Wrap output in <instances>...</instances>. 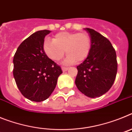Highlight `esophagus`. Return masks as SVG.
Segmentation results:
<instances>
[{
	"label": "esophagus",
	"mask_w": 132,
	"mask_h": 132,
	"mask_svg": "<svg viewBox=\"0 0 132 132\" xmlns=\"http://www.w3.org/2000/svg\"><path fill=\"white\" fill-rule=\"evenodd\" d=\"M68 67H61V69H62V71L63 72H65V71H67V70H68Z\"/></svg>",
	"instance_id": "esophagus-1"
}]
</instances>
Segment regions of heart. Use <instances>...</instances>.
Returning <instances> with one entry per match:
<instances>
[{
	"instance_id": "b5f03b06",
	"label": "heart",
	"mask_w": 132,
	"mask_h": 132,
	"mask_svg": "<svg viewBox=\"0 0 132 132\" xmlns=\"http://www.w3.org/2000/svg\"><path fill=\"white\" fill-rule=\"evenodd\" d=\"M43 49L46 55L52 60L57 61L65 53V64H73L83 61L89 55L91 49V39L87 33L59 32L55 35L53 40L46 39Z\"/></svg>"
}]
</instances>
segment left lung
I'll return each instance as SVG.
<instances>
[{
  "instance_id": "obj_1",
  "label": "left lung",
  "mask_w": 132,
  "mask_h": 132,
  "mask_svg": "<svg viewBox=\"0 0 132 132\" xmlns=\"http://www.w3.org/2000/svg\"><path fill=\"white\" fill-rule=\"evenodd\" d=\"M91 39L87 59L77 68L75 85L85 96L96 98L111 88L117 73L116 51L107 38L90 28H85Z\"/></svg>"
}]
</instances>
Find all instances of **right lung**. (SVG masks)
Listing matches in <instances>:
<instances>
[{"mask_svg": "<svg viewBox=\"0 0 132 132\" xmlns=\"http://www.w3.org/2000/svg\"><path fill=\"white\" fill-rule=\"evenodd\" d=\"M47 30L32 34L19 45L13 59V75L25 98L42 102L50 97L62 73L61 69L46 55L43 49Z\"/></svg>", "mask_w": 132, "mask_h": 132, "instance_id": "obj_1", "label": "right lung"}]
</instances>
